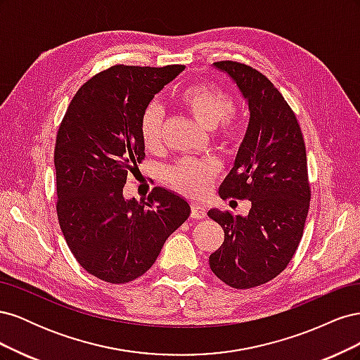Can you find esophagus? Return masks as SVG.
Here are the masks:
<instances>
[{
  "label": "esophagus",
  "instance_id": "1",
  "mask_svg": "<svg viewBox=\"0 0 360 360\" xmlns=\"http://www.w3.org/2000/svg\"><path fill=\"white\" fill-rule=\"evenodd\" d=\"M191 216L193 217V219H204V217L207 216V212L202 205L192 204L191 205Z\"/></svg>",
  "mask_w": 360,
  "mask_h": 360
}]
</instances>
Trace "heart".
I'll list each match as a JSON object with an SVG mask.
<instances>
[{
	"label": "heart",
	"mask_w": 360,
	"mask_h": 360,
	"mask_svg": "<svg viewBox=\"0 0 360 360\" xmlns=\"http://www.w3.org/2000/svg\"><path fill=\"white\" fill-rule=\"evenodd\" d=\"M177 103L195 122L214 130V138L224 143H234L243 134L240 118L231 108V97L213 82H195L183 89ZM163 115L158 105L147 106L141 115V139L148 151L162 147ZM217 174V163L210 159H186L168 172V181L186 197L197 198L209 191Z\"/></svg>",
	"instance_id": "heart-1"
}]
</instances>
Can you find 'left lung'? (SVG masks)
<instances>
[{
	"label": "left lung",
	"instance_id": "obj_1",
	"mask_svg": "<svg viewBox=\"0 0 360 360\" xmlns=\"http://www.w3.org/2000/svg\"><path fill=\"white\" fill-rule=\"evenodd\" d=\"M214 68L237 84L250 112L219 195L249 200L252 207L248 216L209 210L225 233L209 263L226 285L246 290L276 278L300 243L311 200L307 148L296 115L263 73L237 61Z\"/></svg>",
	"mask_w": 360,
	"mask_h": 360
}]
</instances>
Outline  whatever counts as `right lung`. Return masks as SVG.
Returning a JSON list of instances; mask_svg holds the SVG:
<instances>
[{
  "instance_id": "add662e5",
  "label": "right lung",
  "mask_w": 360,
  "mask_h": 360,
  "mask_svg": "<svg viewBox=\"0 0 360 360\" xmlns=\"http://www.w3.org/2000/svg\"><path fill=\"white\" fill-rule=\"evenodd\" d=\"M183 70L117 64L76 91L60 124L53 151L60 228L76 261L110 284L144 275L189 217L188 201L163 188L147 201L123 197L127 176L146 158L141 115Z\"/></svg>"
}]
</instances>
